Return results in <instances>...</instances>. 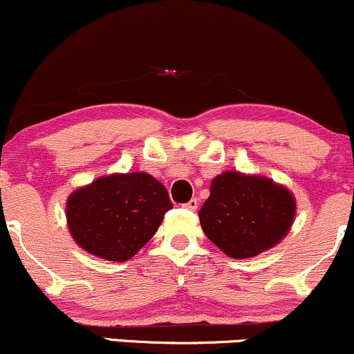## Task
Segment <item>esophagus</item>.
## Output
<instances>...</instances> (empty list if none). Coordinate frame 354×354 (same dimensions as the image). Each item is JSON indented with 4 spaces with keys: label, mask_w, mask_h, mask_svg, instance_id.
Returning <instances> with one entry per match:
<instances>
[{
    "label": "esophagus",
    "mask_w": 354,
    "mask_h": 354,
    "mask_svg": "<svg viewBox=\"0 0 354 354\" xmlns=\"http://www.w3.org/2000/svg\"><path fill=\"white\" fill-rule=\"evenodd\" d=\"M183 206H185L186 209L196 211V208H198V200H196V198H193V200H189L188 203H185V205H183Z\"/></svg>",
    "instance_id": "34e87169"
}]
</instances>
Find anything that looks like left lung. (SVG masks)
Listing matches in <instances>:
<instances>
[{
	"label": "left lung",
	"mask_w": 354,
	"mask_h": 354,
	"mask_svg": "<svg viewBox=\"0 0 354 354\" xmlns=\"http://www.w3.org/2000/svg\"><path fill=\"white\" fill-rule=\"evenodd\" d=\"M295 198L284 186L236 171L219 174L200 209L205 234L231 258H253L273 248L291 228Z\"/></svg>",
	"instance_id": "1"
}]
</instances>
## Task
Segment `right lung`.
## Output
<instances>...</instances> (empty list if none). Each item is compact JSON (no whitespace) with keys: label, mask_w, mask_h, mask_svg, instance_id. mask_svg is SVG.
I'll list each match as a JSON object with an SVG mask.
<instances>
[{"label":"right lung","mask_w":354,"mask_h":354,"mask_svg":"<svg viewBox=\"0 0 354 354\" xmlns=\"http://www.w3.org/2000/svg\"><path fill=\"white\" fill-rule=\"evenodd\" d=\"M171 208L168 191L151 174H111L76 189L68 198L66 218L83 250L126 261L153 238Z\"/></svg>","instance_id":"obj_1"}]
</instances>
